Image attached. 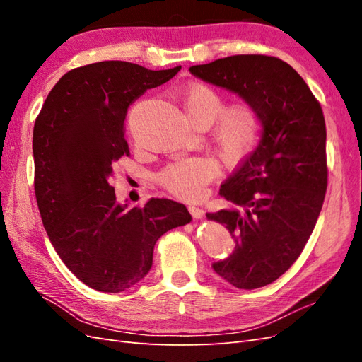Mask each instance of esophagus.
I'll use <instances>...</instances> for the list:
<instances>
[{
  "label": "esophagus",
  "mask_w": 362,
  "mask_h": 362,
  "mask_svg": "<svg viewBox=\"0 0 362 362\" xmlns=\"http://www.w3.org/2000/svg\"><path fill=\"white\" fill-rule=\"evenodd\" d=\"M189 211H190V214H192L194 218H202V217H204V210H202V208H199V206L190 205V206H189Z\"/></svg>",
  "instance_id": "1"
}]
</instances>
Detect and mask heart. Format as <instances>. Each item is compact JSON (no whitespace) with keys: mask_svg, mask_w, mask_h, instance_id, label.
<instances>
[{"mask_svg":"<svg viewBox=\"0 0 362 362\" xmlns=\"http://www.w3.org/2000/svg\"><path fill=\"white\" fill-rule=\"evenodd\" d=\"M182 107L193 125H211L218 157L225 163L245 158L257 145L259 117L249 104L223 108L222 98L204 84H192L182 95ZM216 163L208 158H184L172 163L160 175L161 184L184 199H199L206 182L216 175Z\"/></svg>","mask_w":362,"mask_h":362,"instance_id":"heart-1","label":"heart"}]
</instances>
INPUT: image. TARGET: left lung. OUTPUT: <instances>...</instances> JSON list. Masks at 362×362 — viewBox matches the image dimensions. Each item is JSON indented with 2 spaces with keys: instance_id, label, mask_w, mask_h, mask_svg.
I'll list each match as a JSON object with an SVG mask.
<instances>
[{
  "instance_id": "obj_1",
  "label": "left lung",
  "mask_w": 362,
  "mask_h": 362,
  "mask_svg": "<svg viewBox=\"0 0 362 362\" xmlns=\"http://www.w3.org/2000/svg\"><path fill=\"white\" fill-rule=\"evenodd\" d=\"M189 71L258 113L257 148L221 187L233 206L206 217L225 225L235 242L213 270L237 288L264 287L299 258L322 211L327 187L322 107L302 76L276 57L242 54Z\"/></svg>"
}]
</instances>
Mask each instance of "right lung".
I'll return each mask as SVG.
<instances>
[{"mask_svg": "<svg viewBox=\"0 0 362 362\" xmlns=\"http://www.w3.org/2000/svg\"><path fill=\"white\" fill-rule=\"evenodd\" d=\"M180 69L119 60L86 64L62 76L36 119L35 193L43 228L66 267L93 290L136 286L152 267L157 240L192 221L185 205L164 198L129 208L110 185L113 164L129 154L128 107Z\"/></svg>", "mask_w": 362, "mask_h": 362, "instance_id": "obj_1", "label": "right lung"}]
</instances>
